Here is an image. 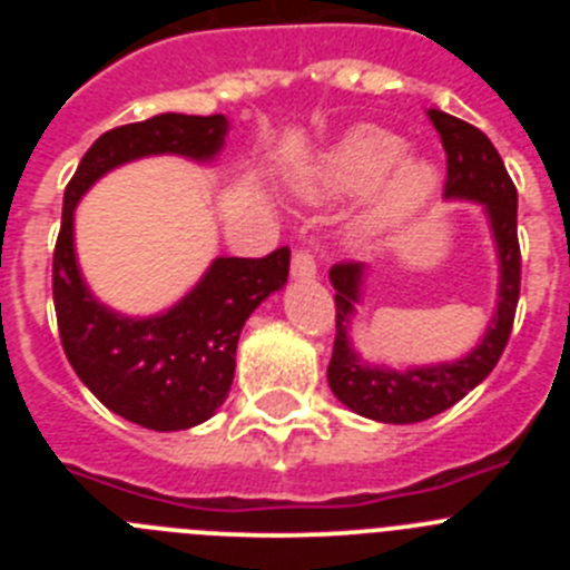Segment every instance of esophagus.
I'll return each instance as SVG.
<instances>
[{"mask_svg":"<svg viewBox=\"0 0 570 570\" xmlns=\"http://www.w3.org/2000/svg\"><path fill=\"white\" fill-rule=\"evenodd\" d=\"M291 274L296 279H314L316 276V259L311 250H296L294 259H291Z\"/></svg>","mask_w":570,"mask_h":570,"instance_id":"1","label":"esophagus"}]
</instances>
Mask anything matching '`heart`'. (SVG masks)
Here are the masks:
<instances>
[{
  "label": "heart",
  "mask_w": 570,
  "mask_h": 570,
  "mask_svg": "<svg viewBox=\"0 0 570 570\" xmlns=\"http://www.w3.org/2000/svg\"><path fill=\"white\" fill-rule=\"evenodd\" d=\"M405 142L400 136L387 130L374 128V125H360L351 134H345L328 154L322 156L314 170V196H354L365 194L394 167L397 168L387 179L385 190L376 199L374 210L365 219L367 234L385 230L391 225L402 223L414 214L428 199L434 188V170L425 163L405 159Z\"/></svg>",
  "instance_id": "1"
}]
</instances>
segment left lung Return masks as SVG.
<instances>
[{
	"label": "left lung",
	"mask_w": 570,
	"mask_h": 570,
	"mask_svg": "<svg viewBox=\"0 0 570 570\" xmlns=\"http://www.w3.org/2000/svg\"><path fill=\"white\" fill-rule=\"evenodd\" d=\"M428 119L434 122L448 154L445 196L473 199L485 208L497 254H500V294H497V314L471 354L456 362H442V365L394 371V367L362 362L347 340V322L360 302L365 265L340 262L331 268V282L336 291V336L328 365L331 391L342 405L360 416L394 422V425L431 420L480 385L505 351L513 316H517V302H520L522 256L520 239H517V188L500 154L480 128L462 122L445 110L431 108Z\"/></svg>",
	"instance_id": "8db88e82"
}]
</instances>
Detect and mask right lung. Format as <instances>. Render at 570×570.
<instances>
[{
  "instance_id": "1",
  "label": "right lung",
  "mask_w": 570,
  "mask_h": 570,
  "mask_svg": "<svg viewBox=\"0 0 570 570\" xmlns=\"http://www.w3.org/2000/svg\"><path fill=\"white\" fill-rule=\"evenodd\" d=\"M228 119L159 114L105 130L70 176L53 250L59 340L88 391L128 422L150 431H185L228 400L242 325L265 296L288 282L291 250L262 259L219 256L188 296L159 316L128 320L94 299L73 254V208L99 176L154 154L208 163L225 145Z\"/></svg>"
}]
</instances>
